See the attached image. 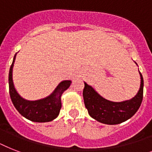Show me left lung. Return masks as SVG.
I'll use <instances>...</instances> for the list:
<instances>
[{"label":"left lung","instance_id":"1","mask_svg":"<svg viewBox=\"0 0 152 152\" xmlns=\"http://www.w3.org/2000/svg\"><path fill=\"white\" fill-rule=\"evenodd\" d=\"M140 75V87L137 95L132 99L120 102H111L99 95L91 86L84 82L83 100L89 115L106 125H118L122 123L137 113L141 105L144 92V79Z\"/></svg>","mask_w":152,"mask_h":152}]
</instances>
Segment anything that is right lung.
<instances>
[{
	"label": "right lung",
	"mask_w": 152,
	"mask_h": 152,
	"mask_svg": "<svg viewBox=\"0 0 152 152\" xmlns=\"http://www.w3.org/2000/svg\"><path fill=\"white\" fill-rule=\"evenodd\" d=\"M15 56L13 58L8 75L9 94L13 105L18 112L28 120L34 122H48L57 118L61 108V97L71 84V80H64L58 84L53 92L46 98L35 101L24 99L17 93L12 81V69Z\"/></svg>",
	"instance_id": "right-lung-1"
}]
</instances>
